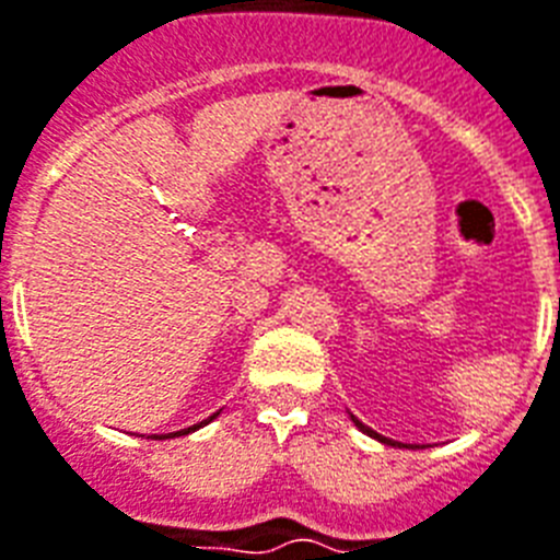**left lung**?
I'll list each match as a JSON object with an SVG mask.
<instances>
[{"label": "left lung", "mask_w": 560, "mask_h": 560, "mask_svg": "<svg viewBox=\"0 0 560 560\" xmlns=\"http://www.w3.org/2000/svg\"><path fill=\"white\" fill-rule=\"evenodd\" d=\"M352 420H355V417H352ZM355 425H358V429H361V432H364V434H370V438H375V441H378V443H387V446H405V450H420V446H413V443H396V441H390V438H382V434L373 432V429H370V425H364V422H361V420H355Z\"/></svg>", "instance_id": "1"}]
</instances>
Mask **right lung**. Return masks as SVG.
Instances as JSON below:
<instances>
[{
  "label": "right lung",
  "mask_w": 560,
  "mask_h": 560,
  "mask_svg": "<svg viewBox=\"0 0 560 560\" xmlns=\"http://www.w3.org/2000/svg\"><path fill=\"white\" fill-rule=\"evenodd\" d=\"M220 413V411H217ZM217 413H213V417H217ZM213 417H208V420H202V422H196V425H190V429H182V432H170V434H155V441H166V438H182V434H190V432H196V429H202V425H208V422L213 420Z\"/></svg>",
  "instance_id": "add662e5"
}]
</instances>
